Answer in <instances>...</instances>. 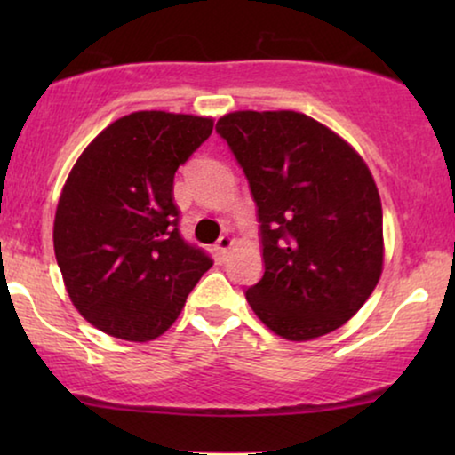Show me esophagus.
Here are the masks:
<instances>
[{
	"label": "esophagus",
	"mask_w": 455,
	"mask_h": 455,
	"mask_svg": "<svg viewBox=\"0 0 455 455\" xmlns=\"http://www.w3.org/2000/svg\"><path fill=\"white\" fill-rule=\"evenodd\" d=\"M232 246H234V240L229 238V235H221V238L217 240V244H215L217 257H220L221 260H226L228 254H229V248H232Z\"/></svg>",
	"instance_id": "esophagus-1"
}]
</instances>
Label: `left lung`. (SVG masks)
I'll use <instances>...</instances> for the list:
<instances>
[{"instance_id": "obj_1", "label": "left lung", "mask_w": 455, "mask_h": 455, "mask_svg": "<svg viewBox=\"0 0 455 455\" xmlns=\"http://www.w3.org/2000/svg\"><path fill=\"white\" fill-rule=\"evenodd\" d=\"M215 130L257 203L265 273L246 290L254 315L291 341L335 331L383 271V209L369 167L298 111H234Z\"/></svg>"}]
</instances>
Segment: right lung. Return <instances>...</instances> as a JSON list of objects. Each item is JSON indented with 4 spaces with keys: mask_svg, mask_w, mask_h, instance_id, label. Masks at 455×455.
<instances>
[{
    "mask_svg": "<svg viewBox=\"0 0 455 455\" xmlns=\"http://www.w3.org/2000/svg\"><path fill=\"white\" fill-rule=\"evenodd\" d=\"M211 130V117L134 111L74 164L55 211V259L74 307L108 335L159 338L213 265L180 235L173 203L178 167Z\"/></svg>",
    "mask_w": 455,
    "mask_h": 455,
    "instance_id": "add662e5",
    "label": "right lung"
}]
</instances>
